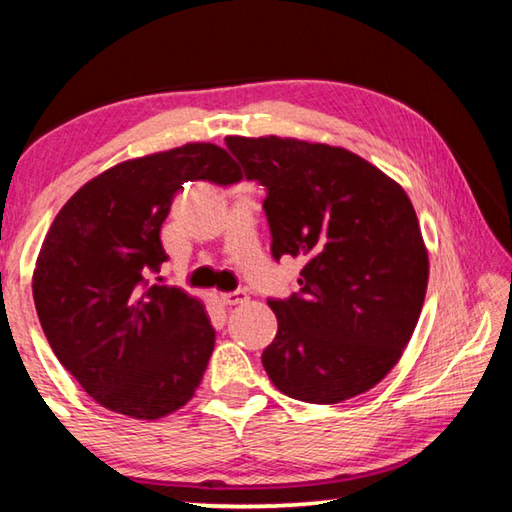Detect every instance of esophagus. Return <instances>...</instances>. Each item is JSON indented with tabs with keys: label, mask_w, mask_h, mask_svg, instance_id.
<instances>
[{
	"label": "esophagus",
	"mask_w": 512,
	"mask_h": 512,
	"mask_svg": "<svg viewBox=\"0 0 512 512\" xmlns=\"http://www.w3.org/2000/svg\"><path fill=\"white\" fill-rule=\"evenodd\" d=\"M221 300H223V305L235 307V305H241V302L248 300V293L246 291H228V293H221Z\"/></svg>",
	"instance_id": "obj_1"
}]
</instances>
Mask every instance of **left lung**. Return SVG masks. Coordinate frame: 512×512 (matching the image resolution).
Returning <instances> with one entry per match:
<instances>
[{
  "label": "left lung",
  "instance_id": "1",
  "mask_svg": "<svg viewBox=\"0 0 512 512\" xmlns=\"http://www.w3.org/2000/svg\"><path fill=\"white\" fill-rule=\"evenodd\" d=\"M266 189L271 253L302 257L300 291L268 300L277 334L262 354L277 391L336 404L370 391L418 325L429 257L404 189L341 146L225 137Z\"/></svg>",
  "mask_w": 512,
  "mask_h": 512
}]
</instances>
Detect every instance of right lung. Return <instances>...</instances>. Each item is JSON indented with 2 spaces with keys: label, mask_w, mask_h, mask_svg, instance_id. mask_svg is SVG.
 Wrapping results in <instances>:
<instances>
[{
  "label": "right lung",
  "mask_w": 512,
  "mask_h": 512,
  "mask_svg": "<svg viewBox=\"0 0 512 512\" xmlns=\"http://www.w3.org/2000/svg\"><path fill=\"white\" fill-rule=\"evenodd\" d=\"M235 185L216 144H185L99 173L42 241L33 300L51 350L106 409L158 420L194 397L214 350L201 300L149 284L167 262L160 228L185 183Z\"/></svg>",
  "instance_id": "add662e5"
}]
</instances>
